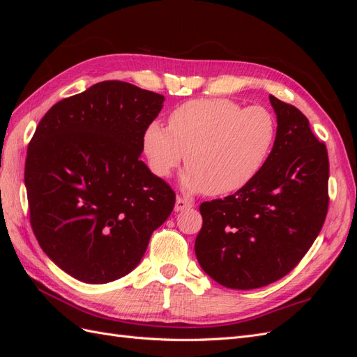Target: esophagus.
Instances as JSON below:
<instances>
[{"label": "esophagus", "instance_id": "1", "mask_svg": "<svg viewBox=\"0 0 357 357\" xmlns=\"http://www.w3.org/2000/svg\"><path fill=\"white\" fill-rule=\"evenodd\" d=\"M190 207H192V202L190 201H188L185 198H180V197L176 199V205H174V210L176 211H183V210H188Z\"/></svg>", "mask_w": 357, "mask_h": 357}]
</instances>
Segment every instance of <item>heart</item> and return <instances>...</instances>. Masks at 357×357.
I'll return each instance as SVG.
<instances>
[{
  "mask_svg": "<svg viewBox=\"0 0 357 357\" xmlns=\"http://www.w3.org/2000/svg\"><path fill=\"white\" fill-rule=\"evenodd\" d=\"M277 138L274 114L262 105L243 109L226 98L185 102L171 113L168 128L152 122L143 149L158 177H168L186 156L181 176L188 193L226 195L250 183L268 160Z\"/></svg>",
  "mask_w": 357,
  "mask_h": 357,
  "instance_id": "1",
  "label": "heart"
}]
</instances>
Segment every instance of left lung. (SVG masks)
Returning <instances> with one entry per match:
<instances>
[{"instance_id":"1","label":"left lung","mask_w":357,"mask_h":357,"mask_svg":"<svg viewBox=\"0 0 357 357\" xmlns=\"http://www.w3.org/2000/svg\"><path fill=\"white\" fill-rule=\"evenodd\" d=\"M277 138L257 176L225 199L202 202L195 255L205 274L229 289H257L289 274L326 219V146L296 107L269 95Z\"/></svg>"}]
</instances>
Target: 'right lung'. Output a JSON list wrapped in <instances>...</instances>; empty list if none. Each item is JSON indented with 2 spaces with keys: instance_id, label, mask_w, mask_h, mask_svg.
<instances>
[{
  "instance_id": "add662e5",
  "label": "right lung",
  "mask_w": 357,
  "mask_h": 357,
  "mask_svg": "<svg viewBox=\"0 0 357 357\" xmlns=\"http://www.w3.org/2000/svg\"><path fill=\"white\" fill-rule=\"evenodd\" d=\"M164 95L109 80L56 102L28 146L25 186L40 247L89 284L129 274L176 193L139 155Z\"/></svg>"
}]
</instances>
